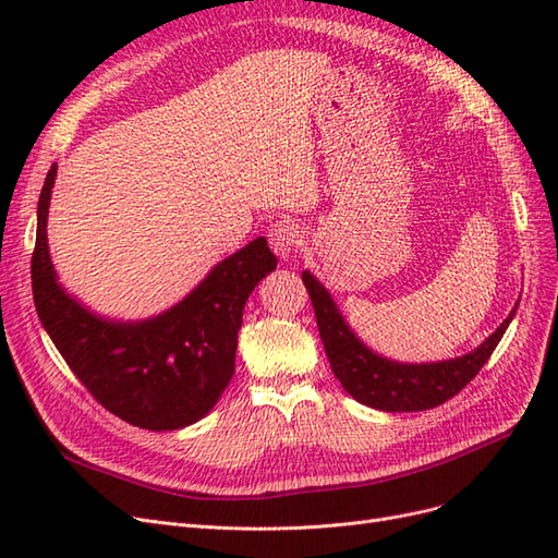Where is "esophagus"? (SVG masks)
<instances>
[{"mask_svg": "<svg viewBox=\"0 0 558 558\" xmlns=\"http://www.w3.org/2000/svg\"><path fill=\"white\" fill-rule=\"evenodd\" d=\"M267 240H269V246H272L277 256L286 260L300 246L302 234H300V228L293 221H286V218H283V221H277V223L269 226Z\"/></svg>", "mask_w": 558, "mask_h": 558, "instance_id": "34e87169", "label": "esophagus"}]
</instances>
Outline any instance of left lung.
Returning a JSON list of instances; mask_svg holds the SVG:
<instances>
[{
    "label": "left lung",
    "instance_id": "left-lung-1",
    "mask_svg": "<svg viewBox=\"0 0 558 558\" xmlns=\"http://www.w3.org/2000/svg\"><path fill=\"white\" fill-rule=\"evenodd\" d=\"M302 283L312 298L320 342L326 347L335 377L340 379L353 400L384 412H424L461 393L484 363L492 359L517 312L512 310L482 347L461 359L428 365H402L375 356L363 347L344 324L342 314L337 312L328 291L310 272H302Z\"/></svg>",
    "mask_w": 558,
    "mask_h": 558
}]
</instances>
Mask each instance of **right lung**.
<instances>
[{"instance_id":"1","label":"right lung","mask_w":558,"mask_h":558,"mask_svg":"<svg viewBox=\"0 0 558 558\" xmlns=\"http://www.w3.org/2000/svg\"><path fill=\"white\" fill-rule=\"evenodd\" d=\"M50 167L37 209L32 293L50 340L76 379L105 410L146 430H174L205 416L234 373L242 312L258 281L277 267L258 238L230 258L177 307L142 324H113L83 310L56 279L46 242Z\"/></svg>"}]
</instances>
